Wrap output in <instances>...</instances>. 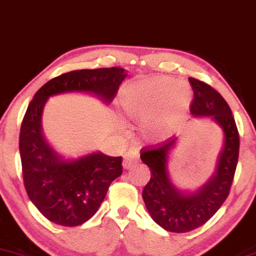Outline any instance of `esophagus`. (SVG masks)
I'll return each instance as SVG.
<instances>
[{
  "mask_svg": "<svg viewBox=\"0 0 256 256\" xmlns=\"http://www.w3.org/2000/svg\"><path fill=\"white\" fill-rule=\"evenodd\" d=\"M140 158V153L138 148H132L126 153L124 156V160H123V168L124 169H129V168L133 166L134 164H136L139 162Z\"/></svg>",
  "mask_w": 256,
  "mask_h": 256,
  "instance_id": "esophagus-1",
  "label": "esophagus"
}]
</instances>
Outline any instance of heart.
<instances>
[{
  "label": "heart",
  "mask_w": 256,
  "mask_h": 256,
  "mask_svg": "<svg viewBox=\"0 0 256 256\" xmlns=\"http://www.w3.org/2000/svg\"><path fill=\"white\" fill-rule=\"evenodd\" d=\"M171 97L176 106H184L188 102L187 88L174 79L153 80L129 92V109L136 117L146 120L163 108Z\"/></svg>",
  "instance_id": "heart-1"
}]
</instances>
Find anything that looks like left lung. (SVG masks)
Returning a JSON list of instances; mask_svg holds the SVG:
<instances>
[{
    "label": "left lung",
    "instance_id": "1",
    "mask_svg": "<svg viewBox=\"0 0 256 256\" xmlns=\"http://www.w3.org/2000/svg\"><path fill=\"white\" fill-rule=\"evenodd\" d=\"M194 98V116H212L224 130V148L217 171L199 190L183 194L171 184L166 172L168 154L176 138L141 148V160L150 168L151 178L142 190V199L156 223L171 232H189L210 220L229 196L238 162L240 134L226 100L208 84L189 78Z\"/></svg>",
    "mask_w": 256,
    "mask_h": 256
}]
</instances>
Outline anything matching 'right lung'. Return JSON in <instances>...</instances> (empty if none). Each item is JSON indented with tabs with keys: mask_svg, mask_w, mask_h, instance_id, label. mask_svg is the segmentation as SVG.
I'll use <instances>...</instances> for the list:
<instances>
[{
	"mask_svg": "<svg viewBox=\"0 0 256 256\" xmlns=\"http://www.w3.org/2000/svg\"><path fill=\"white\" fill-rule=\"evenodd\" d=\"M126 75L117 67L68 72L48 81L28 104L19 136L24 184L30 200L52 223L78 226L88 220L123 166L122 157L100 152L73 162L61 160L42 134L44 104L50 96L73 91L92 92L110 102Z\"/></svg>",
	"mask_w": 256,
	"mask_h": 256,
	"instance_id": "obj_1",
	"label": "right lung"
}]
</instances>
